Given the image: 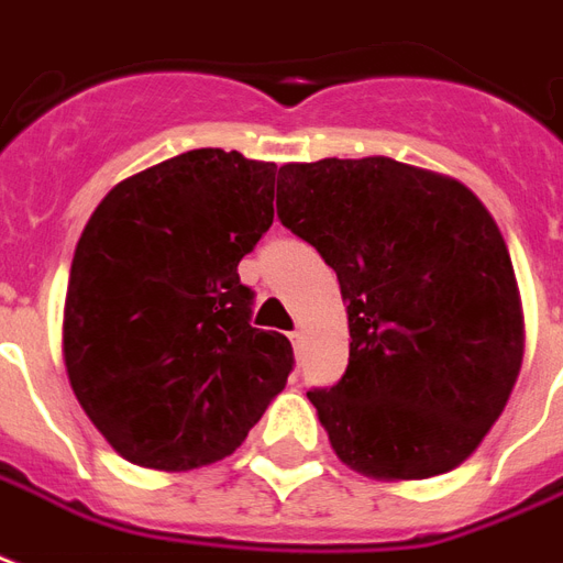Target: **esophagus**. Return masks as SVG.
I'll return each mask as SVG.
<instances>
[{"label":"esophagus","instance_id":"34e87169","mask_svg":"<svg viewBox=\"0 0 563 563\" xmlns=\"http://www.w3.org/2000/svg\"><path fill=\"white\" fill-rule=\"evenodd\" d=\"M289 339H291V345H295V351H298L300 349V339H303V336H300V330H291Z\"/></svg>","mask_w":563,"mask_h":563}]
</instances>
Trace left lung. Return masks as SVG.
I'll return each instance as SVG.
<instances>
[{
  "instance_id": "left-lung-1",
  "label": "left lung",
  "mask_w": 563,
  "mask_h": 563,
  "mask_svg": "<svg viewBox=\"0 0 563 563\" xmlns=\"http://www.w3.org/2000/svg\"><path fill=\"white\" fill-rule=\"evenodd\" d=\"M277 218L349 303V368L307 393L339 461L386 482L461 466L508 405L526 349L493 214L457 179L368 156L283 165Z\"/></svg>"
}]
</instances>
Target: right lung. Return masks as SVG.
<instances>
[{
    "instance_id": "right-lung-1",
    "label": "right lung",
    "mask_w": 563,
    "mask_h": 563,
    "mask_svg": "<svg viewBox=\"0 0 563 563\" xmlns=\"http://www.w3.org/2000/svg\"><path fill=\"white\" fill-rule=\"evenodd\" d=\"M274 162L188 150L102 197L73 253L64 366L129 463L233 454L286 386L289 339L251 324L239 263L274 221Z\"/></svg>"
}]
</instances>
